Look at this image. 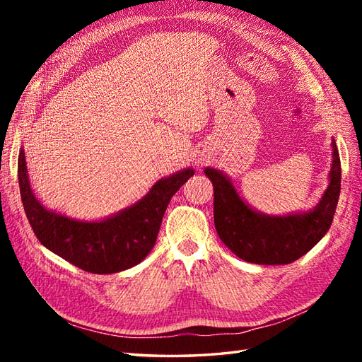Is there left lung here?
Returning <instances> with one entry per match:
<instances>
[{"label": "left lung", "mask_w": 362, "mask_h": 362, "mask_svg": "<svg viewBox=\"0 0 362 362\" xmlns=\"http://www.w3.org/2000/svg\"><path fill=\"white\" fill-rule=\"evenodd\" d=\"M214 191V227L236 257L255 264H289L303 257L332 227L341 193V158L333 140L329 185L316 209L303 214L271 218L253 211L232 182L216 169H205Z\"/></svg>", "instance_id": "obj_1"}]
</instances>
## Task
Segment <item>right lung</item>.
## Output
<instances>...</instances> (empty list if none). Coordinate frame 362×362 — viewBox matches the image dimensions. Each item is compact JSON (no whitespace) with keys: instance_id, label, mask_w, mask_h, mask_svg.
I'll return each mask as SVG.
<instances>
[{"instance_id":"add662e5","label":"right lung","mask_w":362,"mask_h":362,"mask_svg":"<svg viewBox=\"0 0 362 362\" xmlns=\"http://www.w3.org/2000/svg\"><path fill=\"white\" fill-rule=\"evenodd\" d=\"M191 175L183 169L161 179L149 194L117 216L101 222H81L48 211L29 185L25 151L18 156V183L23 206L37 240L46 249L91 274H115L140 263L156 244L171 197Z\"/></svg>"}]
</instances>
